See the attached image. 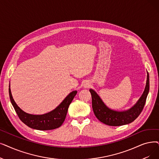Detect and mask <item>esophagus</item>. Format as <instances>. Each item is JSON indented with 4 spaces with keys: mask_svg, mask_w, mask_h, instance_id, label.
Returning <instances> with one entry per match:
<instances>
[{
    "mask_svg": "<svg viewBox=\"0 0 159 159\" xmlns=\"http://www.w3.org/2000/svg\"><path fill=\"white\" fill-rule=\"evenodd\" d=\"M89 86V84H84V88H88Z\"/></svg>",
    "mask_w": 159,
    "mask_h": 159,
    "instance_id": "34e87169",
    "label": "esophagus"
}]
</instances>
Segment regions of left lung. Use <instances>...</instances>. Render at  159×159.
Instances as JSON below:
<instances>
[{"mask_svg":"<svg viewBox=\"0 0 159 159\" xmlns=\"http://www.w3.org/2000/svg\"><path fill=\"white\" fill-rule=\"evenodd\" d=\"M149 90V75L147 73L146 85L143 94L136 104L125 111H116L107 107L93 89H89L92 98V108L96 118L101 122L110 126L127 125L134 121L142 112Z\"/></svg>","mask_w":159,"mask_h":159,"instance_id":"8db88e82","label":"left lung"}]
</instances>
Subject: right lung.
Segmentation results:
<instances>
[{
  "instance_id": "obj_1",
  "label": "right lung",
  "mask_w": 159,
  "mask_h": 159,
  "mask_svg": "<svg viewBox=\"0 0 159 159\" xmlns=\"http://www.w3.org/2000/svg\"><path fill=\"white\" fill-rule=\"evenodd\" d=\"M10 87V99L19 119L28 127L41 130L54 129L62 125L66 119L69 106L77 93V91L71 92L56 108L49 112L42 115H33L26 113L17 106L13 99Z\"/></svg>"
}]
</instances>
